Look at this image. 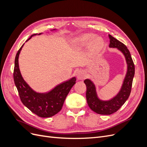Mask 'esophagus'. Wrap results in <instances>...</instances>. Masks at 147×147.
<instances>
[{"label":"esophagus","instance_id":"esophagus-1","mask_svg":"<svg viewBox=\"0 0 147 147\" xmlns=\"http://www.w3.org/2000/svg\"><path fill=\"white\" fill-rule=\"evenodd\" d=\"M76 76L78 80H83L86 78V74L83 70H78L76 72Z\"/></svg>","mask_w":147,"mask_h":147}]
</instances>
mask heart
Returning a JSON list of instances; mask_svg holds the SVG:
<instances>
[{"instance_id":"obj_1","label":"heart","mask_w":147,"mask_h":147,"mask_svg":"<svg viewBox=\"0 0 147 147\" xmlns=\"http://www.w3.org/2000/svg\"><path fill=\"white\" fill-rule=\"evenodd\" d=\"M90 42V47L92 50L99 51L104 45V40L100 37H94V35L91 34H84L81 36L75 38L74 45L75 47L82 48L86 46Z\"/></svg>"}]
</instances>
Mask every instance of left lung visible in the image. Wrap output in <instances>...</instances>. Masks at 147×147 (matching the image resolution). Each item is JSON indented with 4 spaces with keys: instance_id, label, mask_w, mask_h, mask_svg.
<instances>
[{
    "instance_id": "1",
    "label": "left lung",
    "mask_w": 147,
    "mask_h": 147,
    "mask_svg": "<svg viewBox=\"0 0 147 147\" xmlns=\"http://www.w3.org/2000/svg\"><path fill=\"white\" fill-rule=\"evenodd\" d=\"M109 47L117 48L125 57L127 71L121 89L114 97L109 100H102L97 95L96 87L90 79L84 80L86 86V100L90 108L94 112L100 115H111L119 109L129 97L133 78L135 74V67L127 48L123 43L109 34Z\"/></svg>"
}]
</instances>
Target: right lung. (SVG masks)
Wrapping results in <instances>:
<instances>
[{
  "mask_svg": "<svg viewBox=\"0 0 147 147\" xmlns=\"http://www.w3.org/2000/svg\"><path fill=\"white\" fill-rule=\"evenodd\" d=\"M56 29L51 30H55ZM43 33L35 34L31 35L26 41L28 42L34 35ZM24 43L18 51L15 59V67L13 78L18 91L20 99L23 104L32 113L42 118H48L54 116L61 110L64 100L70 90L76 83V78H71L47 92H38L32 90L25 82L20 72L18 59Z\"/></svg>",
  "mask_w": 147,
  "mask_h": 147,
  "instance_id": "1",
  "label": "right lung"
}]
</instances>
